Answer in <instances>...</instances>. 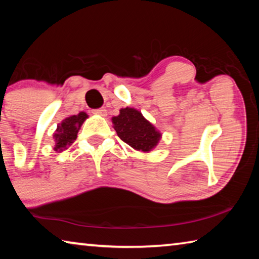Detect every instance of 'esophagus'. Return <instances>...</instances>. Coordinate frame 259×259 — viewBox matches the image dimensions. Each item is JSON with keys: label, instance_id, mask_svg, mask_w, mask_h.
Returning <instances> with one entry per match:
<instances>
[{"label": "esophagus", "instance_id": "obj_1", "mask_svg": "<svg viewBox=\"0 0 259 259\" xmlns=\"http://www.w3.org/2000/svg\"><path fill=\"white\" fill-rule=\"evenodd\" d=\"M94 114L96 115H100V116H106L107 115V109L103 107V108H97V109H94L93 111Z\"/></svg>", "mask_w": 259, "mask_h": 259}]
</instances>
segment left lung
<instances>
[{
  "label": "left lung",
  "instance_id": "8db88e82",
  "mask_svg": "<svg viewBox=\"0 0 259 259\" xmlns=\"http://www.w3.org/2000/svg\"><path fill=\"white\" fill-rule=\"evenodd\" d=\"M119 137L135 150L150 152L159 143L161 134L135 108L120 109V114L112 119Z\"/></svg>",
  "mask_w": 259,
  "mask_h": 259
}]
</instances>
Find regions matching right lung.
<instances>
[{"label":"right lung","mask_w":259,"mask_h":259,"mask_svg":"<svg viewBox=\"0 0 259 259\" xmlns=\"http://www.w3.org/2000/svg\"><path fill=\"white\" fill-rule=\"evenodd\" d=\"M87 117V113L80 112L77 115L66 117L57 126V130L54 135V138L56 140L55 151L60 152L64 148H66L67 145H71L74 140L76 139L78 129H80V126L85 121Z\"/></svg>","instance_id":"obj_1"}]
</instances>
